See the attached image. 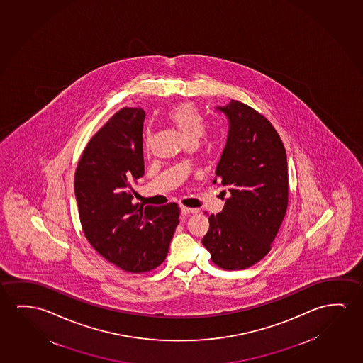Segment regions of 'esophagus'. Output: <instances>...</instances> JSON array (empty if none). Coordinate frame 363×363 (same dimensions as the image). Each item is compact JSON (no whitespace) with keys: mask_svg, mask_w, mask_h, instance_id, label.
I'll use <instances>...</instances> for the list:
<instances>
[{"mask_svg":"<svg viewBox=\"0 0 363 363\" xmlns=\"http://www.w3.org/2000/svg\"><path fill=\"white\" fill-rule=\"evenodd\" d=\"M181 212H182V215H189V213H199V210L197 208H189V207H182L181 208Z\"/></svg>","mask_w":363,"mask_h":363,"instance_id":"obj_1","label":"esophagus"}]
</instances>
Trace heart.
<instances>
[{"instance_id": "b5f03b06", "label": "heart", "mask_w": 363, "mask_h": 363, "mask_svg": "<svg viewBox=\"0 0 363 363\" xmlns=\"http://www.w3.org/2000/svg\"><path fill=\"white\" fill-rule=\"evenodd\" d=\"M168 121L171 122L179 133L182 135L184 141H197L206 131L205 117L194 104H181L174 106L167 112ZM151 131L146 128L145 140L150 141Z\"/></svg>"}]
</instances>
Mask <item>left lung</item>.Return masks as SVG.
Returning <instances> with one entry per match:
<instances>
[{"label": "left lung", "instance_id": "left-lung-1", "mask_svg": "<svg viewBox=\"0 0 363 363\" xmlns=\"http://www.w3.org/2000/svg\"><path fill=\"white\" fill-rule=\"evenodd\" d=\"M228 118L226 147L216 179L230 191L223 210L211 215L202 243L212 262L243 269L261 261L289 205V168L284 143L264 116L240 101L216 107Z\"/></svg>", "mask_w": 363, "mask_h": 363}]
</instances>
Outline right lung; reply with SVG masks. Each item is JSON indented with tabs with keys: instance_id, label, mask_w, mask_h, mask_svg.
I'll use <instances>...</instances> for the list:
<instances>
[{
	"instance_id": "add662e5",
	"label": "right lung",
	"mask_w": 363,
	"mask_h": 363,
	"mask_svg": "<svg viewBox=\"0 0 363 363\" xmlns=\"http://www.w3.org/2000/svg\"><path fill=\"white\" fill-rule=\"evenodd\" d=\"M145 111L125 107L89 140L74 174L79 221L91 246L126 272L157 267L179 225L177 203H133L132 184L145 174Z\"/></svg>"
}]
</instances>
